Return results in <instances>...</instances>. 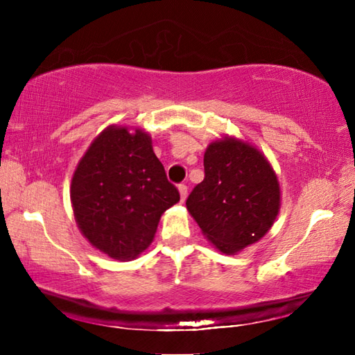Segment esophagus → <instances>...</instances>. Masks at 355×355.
I'll return each mask as SVG.
<instances>
[{
	"instance_id": "34e87169",
	"label": "esophagus",
	"mask_w": 355,
	"mask_h": 355,
	"mask_svg": "<svg viewBox=\"0 0 355 355\" xmlns=\"http://www.w3.org/2000/svg\"><path fill=\"white\" fill-rule=\"evenodd\" d=\"M178 191H180V197H182V202H184L186 196H188V186L184 183H180L178 184Z\"/></svg>"
}]
</instances>
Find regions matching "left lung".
<instances>
[{"instance_id":"1","label":"left lung","mask_w":355,"mask_h":355,"mask_svg":"<svg viewBox=\"0 0 355 355\" xmlns=\"http://www.w3.org/2000/svg\"><path fill=\"white\" fill-rule=\"evenodd\" d=\"M203 166L205 178L186 208L208 241L233 255L272 227L280 209L279 180L260 150L236 137L209 144Z\"/></svg>"}]
</instances>
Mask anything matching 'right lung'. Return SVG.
I'll use <instances>...</instances> for the list:
<instances>
[{
	"label": "right lung",
	"mask_w": 355,
	"mask_h": 355,
	"mask_svg": "<svg viewBox=\"0 0 355 355\" xmlns=\"http://www.w3.org/2000/svg\"><path fill=\"white\" fill-rule=\"evenodd\" d=\"M70 200L84 238L107 257L133 260L180 200L146 131L111 125L95 137L71 178Z\"/></svg>",
	"instance_id": "right-lung-1"
}]
</instances>
